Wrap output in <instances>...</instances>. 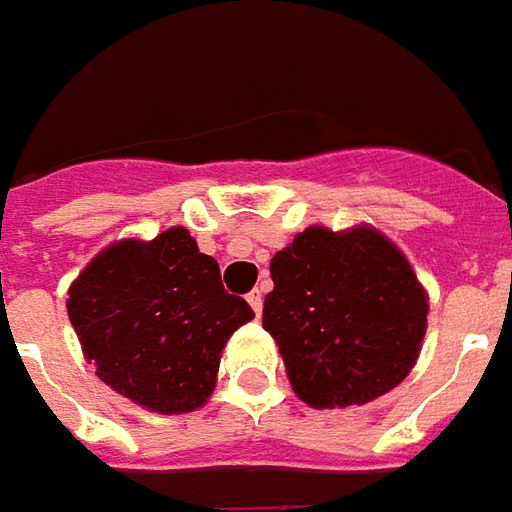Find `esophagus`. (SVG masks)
Wrapping results in <instances>:
<instances>
[{"label":"esophagus","mask_w":512,"mask_h":512,"mask_svg":"<svg viewBox=\"0 0 512 512\" xmlns=\"http://www.w3.org/2000/svg\"><path fill=\"white\" fill-rule=\"evenodd\" d=\"M246 300H249L252 311L260 317V311H263V294H260V291H249V297H246Z\"/></svg>","instance_id":"1"}]
</instances>
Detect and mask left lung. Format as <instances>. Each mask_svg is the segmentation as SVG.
Masks as SVG:
<instances>
[{"mask_svg": "<svg viewBox=\"0 0 512 512\" xmlns=\"http://www.w3.org/2000/svg\"><path fill=\"white\" fill-rule=\"evenodd\" d=\"M263 303L294 394L348 408L397 388L425 337L428 297L397 246L368 226H309L272 257Z\"/></svg>", "mask_w": 512, "mask_h": 512, "instance_id": "left-lung-1", "label": "left lung"}]
</instances>
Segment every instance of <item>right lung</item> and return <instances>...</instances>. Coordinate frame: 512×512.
Masks as SVG:
<instances>
[{"label":"right lung","instance_id":"obj_1","mask_svg":"<svg viewBox=\"0 0 512 512\" xmlns=\"http://www.w3.org/2000/svg\"><path fill=\"white\" fill-rule=\"evenodd\" d=\"M67 314L98 379L158 414L201 408L223 345L255 317L181 226L104 249L70 286Z\"/></svg>","mask_w":512,"mask_h":512}]
</instances>
